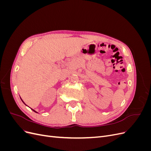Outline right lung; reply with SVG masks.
<instances>
[{"instance_id": "right-lung-1", "label": "right lung", "mask_w": 151, "mask_h": 151, "mask_svg": "<svg viewBox=\"0 0 151 151\" xmlns=\"http://www.w3.org/2000/svg\"><path fill=\"white\" fill-rule=\"evenodd\" d=\"M21 100H22V99H21ZM22 102H23V103H24V104H25V105H26V104H25V103H24V101H22ZM26 106H27V105H26ZM32 109V110H33V111H35V113H37V112H36V111H35V110H34V109Z\"/></svg>"}]
</instances>
